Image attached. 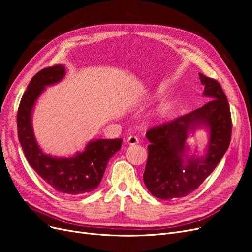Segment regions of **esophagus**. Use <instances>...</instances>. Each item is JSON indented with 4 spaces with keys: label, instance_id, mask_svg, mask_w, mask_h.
<instances>
[{
    "label": "esophagus",
    "instance_id": "34e87169",
    "mask_svg": "<svg viewBox=\"0 0 252 252\" xmlns=\"http://www.w3.org/2000/svg\"><path fill=\"white\" fill-rule=\"evenodd\" d=\"M127 143H128L129 145H136V144L139 143V139H138V136L130 135V136H129V138L127 139Z\"/></svg>",
    "mask_w": 252,
    "mask_h": 252
}]
</instances>
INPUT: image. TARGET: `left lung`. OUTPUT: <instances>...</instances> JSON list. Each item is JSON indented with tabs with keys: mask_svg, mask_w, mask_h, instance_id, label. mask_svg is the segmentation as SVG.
I'll use <instances>...</instances> for the list:
<instances>
[{
	"mask_svg": "<svg viewBox=\"0 0 252 252\" xmlns=\"http://www.w3.org/2000/svg\"><path fill=\"white\" fill-rule=\"evenodd\" d=\"M208 98L201 108L149 129L148 158L143 174L152 195L161 200L186 196L215 170L229 147L232 122L229 104L220 83L199 73ZM205 126L210 130L205 155L188 157L186 140L190 132ZM184 156L186 158L183 159Z\"/></svg>",
	"mask_w": 252,
	"mask_h": 252,
	"instance_id": "1",
	"label": "left lung"
}]
</instances>
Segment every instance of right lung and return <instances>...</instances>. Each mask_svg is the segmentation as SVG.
<instances>
[{
    "instance_id": "right-lung-1",
    "label": "right lung",
    "mask_w": 252,
    "mask_h": 252,
    "mask_svg": "<svg viewBox=\"0 0 252 252\" xmlns=\"http://www.w3.org/2000/svg\"><path fill=\"white\" fill-rule=\"evenodd\" d=\"M64 75L65 67L60 64L44 68L32 79L18 109V136L29 165L49 186L62 193L81 194L93 191L100 185L108 161L121 149L123 141H90L83 152L69 158L44 154L32 129L33 106L45 87L59 83Z\"/></svg>"
}]
</instances>
